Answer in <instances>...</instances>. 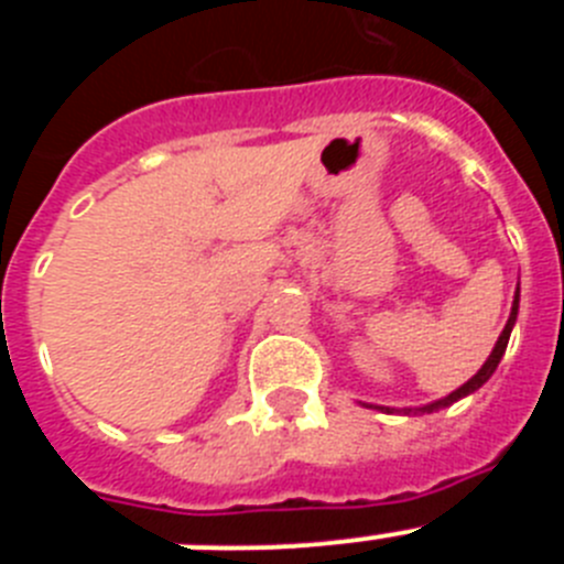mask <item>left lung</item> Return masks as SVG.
<instances>
[{"label":"left lung","instance_id":"1","mask_svg":"<svg viewBox=\"0 0 564 564\" xmlns=\"http://www.w3.org/2000/svg\"><path fill=\"white\" fill-rule=\"evenodd\" d=\"M517 311H520V291L514 293V305H511V316H508L506 327H502L500 338H497L495 350H491V356L486 358V364H482L480 370H477V376L468 378V381L463 383V387H457L455 392H449V395L441 398V401H432V403H426V406H417V410H403V412H406V415H410V412H437V410H443V406H452V403L460 401V398L471 395V392H475V390H480L482 383H486L488 378L495 376L497 364H500L502 352H506L508 338H511V327H514V322H517ZM376 410H381V412H395V410H390V406H376Z\"/></svg>","mask_w":564,"mask_h":564}]
</instances>
